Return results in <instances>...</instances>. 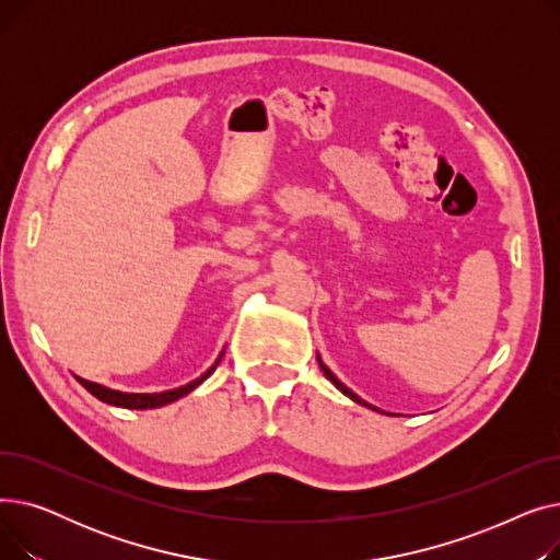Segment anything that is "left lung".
<instances>
[{
  "instance_id": "left-lung-1",
  "label": "left lung",
  "mask_w": 560,
  "mask_h": 560,
  "mask_svg": "<svg viewBox=\"0 0 560 560\" xmlns=\"http://www.w3.org/2000/svg\"><path fill=\"white\" fill-rule=\"evenodd\" d=\"M317 363H319V370H322V372H325V376H327V378H329V381H331V384H334V386H336V388H338V390H340V393H342V395H347V397H349V399H354V401H357V404H361V406H365V408H372V410H376V413H384V410H378V408H376V406H372V404H368V401H365V399H361V397H359V395H357V393H351V390H349V388H347V386H345V384H342V381H340V378H338V376H336V374H334V372H331V370H329V368H327V365H325V363H322V359H319V354H317ZM386 416H388V413H386Z\"/></svg>"
}]
</instances>
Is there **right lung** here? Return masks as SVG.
Returning <instances> with one entry per match:
<instances>
[{"label": "right lung", "mask_w": 560, "mask_h": 560, "mask_svg": "<svg viewBox=\"0 0 560 560\" xmlns=\"http://www.w3.org/2000/svg\"><path fill=\"white\" fill-rule=\"evenodd\" d=\"M222 354H224V351H222ZM222 354H220V359H222ZM220 359H218L209 370H206L199 378L190 381V384H186V386H182V388H174V390H165V393H122V390H110V388H106V386H102V384H93V381H85V378H81V376H77V381H79V384H81L88 393L95 395L100 401H106V404H110V406L133 408V410L161 408V406H165V404H172V401H176V399L186 397L188 393H192V390L201 384V381H206V378H209V376L215 372Z\"/></svg>", "instance_id": "right-lung-1"}]
</instances>
